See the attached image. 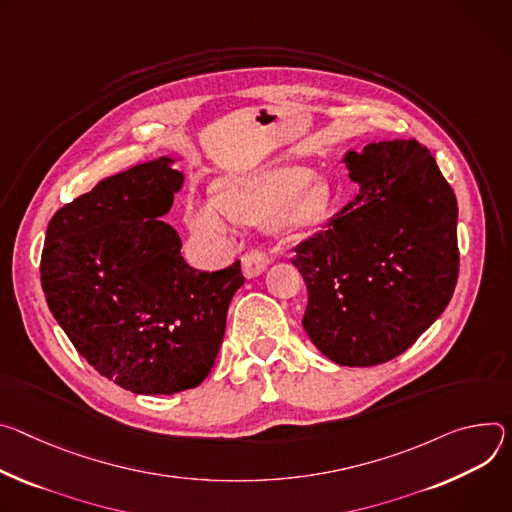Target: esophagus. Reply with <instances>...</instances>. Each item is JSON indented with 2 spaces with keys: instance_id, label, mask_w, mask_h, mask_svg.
<instances>
[{
  "instance_id": "esophagus-1",
  "label": "esophagus",
  "mask_w": 512,
  "mask_h": 512,
  "mask_svg": "<svg viewBox=\"0 0 512 512\" xmlns=\"http://www.w3.org/2000/svg\"><path fill=\"white\" fill-rule=\"evenodd\" d=\"M268 262L270 260H268L266 254H262L260 250H250L242 256V274L246 278H256L266 270Z\"/></svg>"
}]
</instances>
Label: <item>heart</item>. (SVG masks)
<instances>
[{
    "label": "heart",
    "mask_w": 512,
    "mask_h": 512,
    "mask_svg": "<svg viewBox=\"0 0 512 512\" xmlns=\"http://www.w3.org/2000/svg\"><path fill=\"white\" fill-rule=\"evenodd\" d=\"M335 207V189L313 170L299 164L274 166L256 173L227 177L215 197H203L189 207V227L205 242L225 246L232 236V219L262 223L274 217L276 234L299 238L327 221Z\"/></svg>",
    "instance_id": "obj_1"
}]
</instances>
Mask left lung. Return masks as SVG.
I'll return each mask as SVG.
<instances>
[{
	"label": "left lung",
	"instance_id": "left-lung-1",
	"mask_svg": "<svg viewBox=\"0 0 512 512\" xmlns=\"http://www.w3.org/2000/svg\"><path fill=\"white\" fill-rule=\"evenodd\" d=\"M342 162L360 193L293 264L315 348L366 368L403 354L445 311L460 266L458 201L417 140L370 142Z\"/></svg>",
	"mask_w": 512,
	"mask_h": 512
}]
</instances>
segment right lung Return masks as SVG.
<instances>
[{"label":"right lung","instance_id":"1","mask_svg":"<svg viewBox=\"0 0 512 512\" xmlns=\"http://www.w3.org/2000/svg\"><path fill=\"white\" fill-rule=\"evenodd\" d=\"M160 156L99 181L54 213L40 282L52 317L105 378L136 394L199 386L213 368L240 262L191 268L160 221L185 185Z\"/></svg>","mask_w":512,"mask_h":512}]
</instances>
